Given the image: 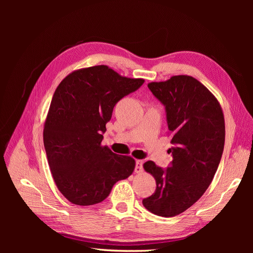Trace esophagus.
Returning <instances> with one entry per match:
<instances>
[{
	"instance_id": "obj_1",
	"label": "esophagus",
	"mask_w": 253,
	"mask_h": 253,
	"mask_svg": "<svg viewBox=\"0 0 253 253\" xmlns=\"http://www.w3.org/2000/svg\"><path fill=\"white\" fill-rule=\"evenodd\" d=\"M142 164H143V161L141 160H137L136 161V165H135V172L136 173H141L142 172Z\"/></svg>"
}]
</instances>
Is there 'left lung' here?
<instances>
[{"label":"left lung","instance_id":"obj_1","mask_svg":"<svg viewBox=\"0 0 253 253\" xmlns=\"http://www.w3.org/2000/svg\"><path fill=\"white\" fill-rule=\"evenodd\" d=\"M148 87L165 105L173 160L165 170L153 161L143 164L157 188L142 204L156 215L172 217L195 204L213 179L223 152L224 117L216 97L191 76Z\"/></svg>","mask_w":253,"mask_h":253}]
</instances>
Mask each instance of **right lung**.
I'll use <instances>...</instances> for the list:
<instances>
[{
	"mask_svg": "<svg viewBox=\"0 0 253 253\" xmlns=\"http://www.w3.org/2000/svg\"><path fill=\"white\" fill-rule=\"evenodd\" d=\"M143 82L95 65L74 71L56 88L43 139L52 177L71 203H100L134 171L133 158L113 153L101 141L115 104Z\"/></svg>",
	"mask_w": 253,
	"mask_h": 253,
	"instance_id": "1",
	"label": "right lung"
}]
</instances>
